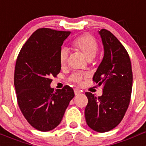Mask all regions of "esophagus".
Listing matches in <instances>:
<instances>
[{"instance_id":"1","label":"esophagus","mask_w":146,"mask_h":146,"mask_svg":"<svg viewBox=\"0 0 146 146\" xmlns=\"http://www.w3.org/2000/svg\"><path fill=\"white\" fill-rule=\"evenodd\" d=\"M74 94H75L76 96H77V95H79L80 94H81V91H80L79 89L75 88V89H74Z\"/></svg>"}]
</instances>
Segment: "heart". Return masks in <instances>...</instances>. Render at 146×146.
Wrapping results in <instances>:
<instances>
[{
    "mask_svg": "<svg viewBox=\"0 0 146 146\" xmlns=\"http://www.w3.org/2000/svg\"><path fill=\"white\" fill-rule=\"evenodd\" d=\"M72 47L77 52H80L88 60H91L96 55L99 48V44L94 36L88 33H83L72 42ZM69 57L68 50L65 47L60 49L59 52V63L61 67H65ZM83 76L78 73H74L69 77V81L76 84H82Z\"/></svg>",
    "mask_w": 146,
    "mask_h": 146,
    "instance_id": "b5f03b06",
    "label": "heart"
}]
</instances>
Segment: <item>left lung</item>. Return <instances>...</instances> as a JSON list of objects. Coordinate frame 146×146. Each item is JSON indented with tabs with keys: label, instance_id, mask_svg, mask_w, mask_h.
<instances>
[{
	"label": "left lung",
	"instance_id": "left-lung-1",
	"mask_svg": "<svg viewBox=\"0 0 146 146\" xmlns=\"http://www.w3.org/2000/svg\"><path fill=\"white\" fill-rule=\"evenodd\" d=\"M104 45L102 61L93 81L103 86V94L96 97L90 92L85 110L88 126L98 132H106L116 127L128 109L132 89V70L129 55L119 40L110 31H99Z\"/></svg>",
	"mask_w": 146,
	"mask_h": 146
}]
</instances>
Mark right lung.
<instances>
[{
  "instance_id": "obj_1",
  "label": "right lung",
  "mask_w": 146,
  "mask_h": 146,
  "mask_svg": "<svg viewBox=\"0 0 146 146\" xmlns=\"http://www.w3.org/2000/svg\"><path fill=\"white\" fill-rule=\"evenodd\" d=\"M70 31L37 29L27 40L17 56L15 69L17 99L28 123L38 131H47L60 123L74 96L69 86L54 91L52 77L60 71L59 52Z\"/></svg>"
}]
</instances>
